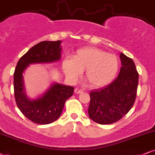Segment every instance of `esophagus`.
I'll use <instances>...</instances> for the list:
<instances>
[{
	"label": "esophagus",
	"instance_id": "1",
	"mask_svg": "<svg viewBox=\"0 0 155 155\" xmlns=\"http://www.w3.org/2000/svg\"><path fill=\"white\" fill-rule=\"evenodd\" d=\"M74 93H77V94H79V93H83V90L79 89V88H75V89H74Z\"/></svg>",
	"mask_w": 155,
	"mask_h": 155
}]
</instances>
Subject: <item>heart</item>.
Returning a JSON list of instances; mask_svg holds the SVG:
<instances>
[{
	"label": "heart",
	"mask_w": 155,
	"mask_h": 155,
	"mask_svg": "<svg viewBox=\"0 0 155 155\" xmlns=\"http://www.w3.org/2000/svg\"><path fill=\"white\" fill-rule=\"evenodd\" d=\"M118 68L119 61L115 54L95 47L78 49L72 58H65L62 63L64 73L72 81H76L85 70L84 79L93 88L104 87L112 82Z\"/></svg>",
	"instance_id": "1"
}]
</instances>
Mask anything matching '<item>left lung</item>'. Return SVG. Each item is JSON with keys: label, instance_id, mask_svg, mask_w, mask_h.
Masks as SVG:
<instances>
[{"label": "left lung", "instance_id": "1", "mask_svg": "<svg viewBox=\"0 0 155 155\" xmlns=\"http://www.w3.org/2000/svg\"><path fill=\"white\" fill-rule=\"evenodd\" d=\"M121 68L117 78L104 88L90 93L88 115L100 124L115 123L132 108L137 96L139 74L133 60L120 54Z\"/></svg>", "mask_w": 155, "mask_h": 155}]
</instances>
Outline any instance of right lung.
Here are the masks:
<instances>
[{"label": "right lung", "mask_w": 155, "mask_h": 155, "mask_svg": "<svg viewBox=\"0 0 155 155\" xmlns=\"http://www.w3.org/2000/svg\"><path fill=\"white\" fill-rule=\"evenodd\" d=\"M61 41H44L34 45L17 63L13 74L14 95L19 110L35 124H48L62 114L64 103L73 94L74 87L53 83L42 95L30 99L26 94L23 73L30 64L52 63L61 58Z\"/></svg>", "instance_id": "add662e5"}]
</instances>
